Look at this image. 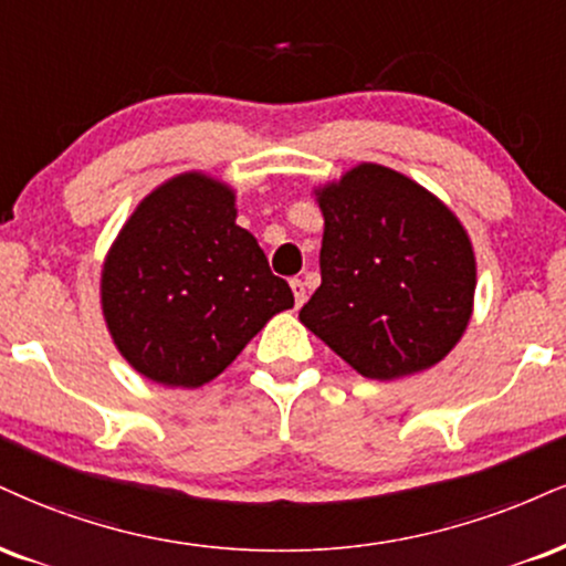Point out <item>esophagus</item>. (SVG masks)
<instances>
[{
  "label": "esophagus",
  "mask_w": 566,
  "mask_h": 566,
  "mask_svg": "<svg viewBox=\"0 0 566 566\" xmlns=\"http://www.w3.org/2000/svg\"><path fill=\"white\" fill-rule=\"evenodd\" d=\"M290 287H292V295H295V305L301 308V305L308 301V290H305L303 279H290Z\"/></svg>",
  "instance_id": "esophagus-1"
}]
</instances>
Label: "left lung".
<instances>
[{
  "instance_id": "1",
  "label": "left lung",
  "mask_w": 566,
  "mask_h": 566,
  "mask_svg": "<svg viewBox=\"0 0 566 566\" xmlns=\"http://www.w3.org/2000/svg\"><path fill=\"white\" fill-rule=\"evenodd\" d=\"M322 287L301 322L369 379L430 369L472 316V242L438 197L364 163L318 189Z\"/></svg>"
}]
</instances>
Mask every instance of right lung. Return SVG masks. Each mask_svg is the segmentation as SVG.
Returning <instances> with one entry per match:
<instances>
[{
    "label": "right lung",
    "mask_w": 566,
    "mask_h": 566,
    "mask_svg": "<svg viewBox=\"0 0 566 566\" xmlns=\"http://www.w3.org/2000/svg\"><path fill=\"white\" fill-rule=\"evenodd\" d=\"M234 192L181 174L139 202L102 269V311L120 356L153 382L200 387L295 305L237 227Z\"/></svg>",
    "instance_id": "1"
}]
</instances>
